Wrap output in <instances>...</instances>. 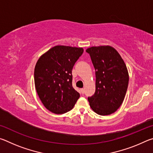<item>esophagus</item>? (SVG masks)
Returning <instances> with one entry per match:
<instances>
[{
  "mask_svg": "<svg viewBox=\"0 0 153 153\" xmlns=\"http://www.w3.org/2000/svg\"><path fill=\"white\" fill-rule=\"evenodd\" d=\"M80 91H81L82 94H84V88H81V89H80Z\"/></svg>",
  "mask_w": 153,
  "mask_h": 153,
  "instance_id": "1",
  "label": "esophagus"
}]
</instances>
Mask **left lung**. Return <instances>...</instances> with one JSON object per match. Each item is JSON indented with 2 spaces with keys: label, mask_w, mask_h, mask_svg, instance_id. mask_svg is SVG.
Here are the masks:
<instances>
[{
  "label": "left lung",
  "mask_w": 153,
  "mask_h": 153,
  "mask_svg": "<svg viewBox=\"0 0 153 153\" xmlns=\"http://www.w3.org/2000/svg\"><path fill=\"white\" fill-rule=\"evenodd\" d=\"M86 51L96 71L94 94L88 98L90 106L98 115H111L120 108L125 98L129 82L128 69L112 46H92Z\"/></svg>",
  "instance_id": "obj_1"
}]
</instances>
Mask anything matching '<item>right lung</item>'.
Wrapping results in <instances>:
<instances>
[{
	"label": "right lung",
	"mask_w": 153,
	"mask_h": 153,
	"mask_svg": "<svg viewBox=\"0 0 153 153\" xmlns=\"http://www.w3.org/2000/svg\"><path fill=\"white\" fill-rule=\"evenodd\" d=\"M84 49L58 45L38 59L34 69L36 92L51 112L63 114L74 108L79 94L72 86V69Z\"/></svg>",
	"instance_id": "add662e5"
}]
</instances>
